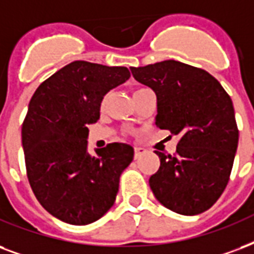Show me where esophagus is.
Listing matches in <instances>:
<instances>
[{
  "mask_svg": "<svg viewBox=\"0 0 254 254\" xmlns=\"http://www.w3.org/2000/svg\"><path fill=\"white\" fill-rule=\"evenodd\" d=\"M146 152L144 148H141V146H137V148H134V158H138L141 156V154H144V153Z\"/></svg>",
  "mask_w": 254,
  "mask_h": 254,
  "instance_id": "esophagus-1",
  "label": "esophagus"
}]
</instances>
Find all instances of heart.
Listing matches in <instances>:
<instances>
[{"instance_id": "heart-1", "label": "heart", "mask_w": 254, "mask_h": 254, "mask_svg": "<svg viewBox=\"0 0 254 254\" xmlns=\"http://www.w3.org/2000/svg\"><path fill=\"white\" fill-rule=\"evenodd\" d=\"M105 100H106V97H105V98H104V100H102V104H104V102H105Z\"/></svg>"}]
</instances>
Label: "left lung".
<instances>
[{"instance_id":"obj_1","label":"left lung","mask_w":254,"mask_h":254,"mask_svg":"<svg viewBox=\"0 0 254 254\" xmlns=\"http://www.w3.org/2000/svg\"><path fill=\"white\" fill-rule=\"evenodd\" d=\"M130 70L157 96V127L180 137L173 156L156 150L161 164L149 179L153 194L184 216L208 210L228 185L239 145L229 94L206 70L174 60Z\"/></svg>"}]
</instances>
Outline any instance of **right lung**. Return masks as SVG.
Instances as JSON below:
<instances>
[{
  "label": "right lung",
  "instance_id": "obj_1",
  "mask_svg": "<svg viewBox=\"0 0 254 254\" xmlns=\"http://www.w3.org/2000/svg\"><path fill=\"white\" fill-rule=\"evenodd\" d=\"M129 77L125 66L73 61L44 81L29 102L21 131L29 184L61 221L86 225L113 206L134 150L113 142L89 154L88 125L100 119L106 93Z\"/></svg>",
  "mask_w": 254,
  "mask_h": 254
}]
</instances>
